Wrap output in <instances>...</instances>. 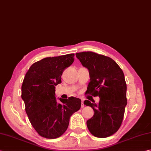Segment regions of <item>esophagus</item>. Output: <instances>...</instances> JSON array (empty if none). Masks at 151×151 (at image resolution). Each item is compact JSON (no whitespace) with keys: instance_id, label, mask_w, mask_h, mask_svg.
Masks as SVG:
<instances>
[{"instance_id":"1","label":"esophagus","mask_w":151,"mask_h":151,"mask_svg":"<svg viewBox=\"0 0 151 151\" xmlns=\"http://www.w3.org/2000/svg\"><path fill=\"white\" fill-rule=\"evenodd\" d=\"M84 107V103H83V99H82V105H81V107L82 108H83Z\"/></svg>"}]
</instances>
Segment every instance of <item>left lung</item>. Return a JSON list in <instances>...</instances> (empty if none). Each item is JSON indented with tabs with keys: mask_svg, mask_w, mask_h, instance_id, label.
Wrapping results in <instances>:
<instances>
[{
	"mask_svg": "<svg viewBox=\"0 0 151 151\" xmlns=\"http://www.w3.org/2000/svg\"><path fill=\"white\" fill-rule=\"evenodd\" d=\"M76 56L90 73V82L86 93L99 97V102L85 100L84 104L94 111L87 120L90 133L105 138L116 133L122 124L127 105L124 75L113 59L91 52L76 53Z\"/></svg>",
	"mask_w": 151,
	"mask_h": 151,
	"instance_id": "1",
	"label": "left lung"
}]
</instances>
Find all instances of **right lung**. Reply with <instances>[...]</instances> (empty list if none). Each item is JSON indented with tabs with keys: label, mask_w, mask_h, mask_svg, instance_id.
<instances>
[{
	"label": "right lung",
	"mask_w": 151,
	"mask_h": 151,
	"mask_svg": "<svg viewBox=\"0 0 151 151\" xmlns=\"http://www.w3.org/2000/svg\"><path fill=\"white\" fill-rule=\"evenodd\" d=\"M74 54L46 58L35 62L25 74L22 86V98L32 127L47 139L60 137L67 130L71 115L81 107V100L75 97L59 99L55 86L61 83L63 70L71 65Z\"/></svg>",
	"instance_id": "obj_1"
}]
</instances>
